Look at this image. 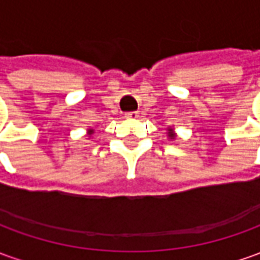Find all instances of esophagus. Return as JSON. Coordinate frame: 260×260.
I'll use <instances>...</instances> for the list:
<instances>
[{"label":"esophagus","instance_id":"1","mask_svg":"<svg viewBox=\"0 0 260 260\" xmlns=\"http://www.w3.org/2000/svg\"><path fill=\"white\" fill-rule=\"evenodd\" d=\"M124 117H126V119H130V120L137 119V117H139V112H128L124 114Z\"/></svg>","mask_w":260,"mask_h":260}]
</instances>
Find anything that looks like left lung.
<instances>
[{
  "label": "left lung",
  "mask_w": 260,
  "mask_h": 260,
  "mask_svg": "<svg viewBox=\"0 0 260 260\" xmlns=\"http://www.w3.org/2000/svg\"><path fill=\"white\" fill-rule=\"evenodd\" d=\"M168 137H170V139H174V137H175V134L173 133V128H170V133H168Z\"/></svg>",
  "instance_id": "8db88e82"
}]
</instances>
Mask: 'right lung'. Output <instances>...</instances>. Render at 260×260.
<instances>
[{
    "mask_svg": "<svg viewBox=\"0 0 260 260\" xmlns=\"http://www.w3.org/2000/svg\"><path fill=\"white\" fill-rule=\"evenodd\" d=\"M87 133H89V134H92V133H93V130H89V132H87Z\"/></svg>",
    "mask_w": 260,
    "mask_h": 260,
    "instance_id": "right-lung-1",
    "label": "right lung"
}]
</instances>
